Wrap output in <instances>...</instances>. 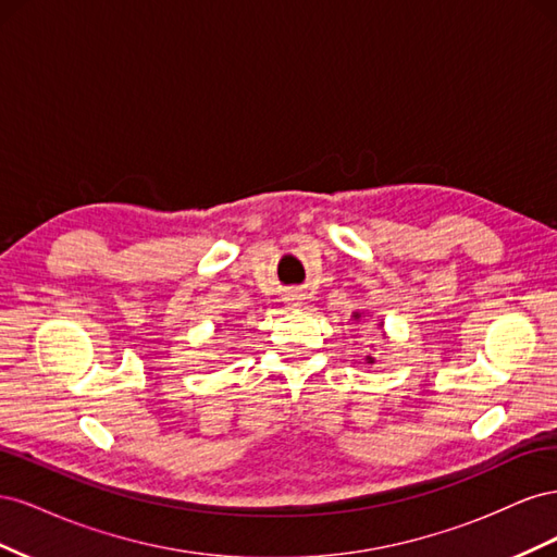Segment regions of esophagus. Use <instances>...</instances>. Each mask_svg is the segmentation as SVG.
I'll use <instances>...</instances> for the list:
<instances>
[{"mask_svg": "<svg viewBox=\"0 0 557 557\" xmlns=\"http://www.w3.org/2000/svg\"><path fill=\"white\" fill-rule=\"evenodd\" d=\"M283 299H285V305H288V309H297V307H301V299L305 297H301L299 293H288Z\"/></svg>", "mask_w": 557, "mask_h": 557, "instance_id": "esophagus-1", "label": "esophagus"}]
</instances>
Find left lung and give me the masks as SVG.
I'll use <instances>...</instances> for the list:
<instances>
[{"mask_svg":"<svg viewBox=\"0 0 557 557\" xmlns=\"http://www.w3.org/2000/svg\"><path fill=\"white\" fill-rule=\"evenodd\" d=\"M352 318H360V313H356V315H352ZM369 360H372V358H369Z\"/></svg>","mask_w":557,"mask_h":557,"instance_id":"left-lung-1","label":"left lung"}]
</instances>
